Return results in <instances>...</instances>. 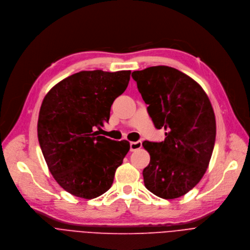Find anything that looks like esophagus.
Returning <instances> with one entry per match:
<instances>
[{"instance_id": "obj_1", "label": "esophagus", "mask_w": 250, "mask_h": 250, "mask_svg": "<svg viewBox=\"0 0 250 250\" xmlns=\"http://www.w3.org/2000/svg\"><path fill=\"white\" fill-rule=\"evenodd\" d=\"M142 147V142L138 141V142H131L130 143V151L131 152H135L138 151Z\"/></svg>"}]
</instances>
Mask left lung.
I'll return each instance as SVG.
<instances>
[{
  "label": "left lung",
  "instance_id": "1",
  "mask_svg": "<svg viewBox=\"0 0 250 250\" xmlns=\"http://www.w3.org/2000/svg\"><path fill=\"white\" fill-rule=\"evenodd\" d=\"M148 104L161 143L145 141L151 161L143 170L146 188L164 199L183 196L205 174L215 146L216 118L210 99L192 78L167 66L132 73Z\"/></svg>",
  "mask_w": 250,
  "mask_h": 250
}]
</instances>
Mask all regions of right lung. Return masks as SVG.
<instances>
[{"label": "right lung", "instance_id": "right-lung-1", "mask_svg": "<svg viewBox=\"0 0 250 250\" xmlns=\"http://www.w3.org/2000/svg\"><path fill=\"white\" fill-rule=\"evenodd\" d=\"M130 75L82 71L55 84L43 99L37 123L41 151L54 179L74 196L93 199L105 193L129 152V142L114 143L93 128L109 120Z\"/></svg>", "mask_w": 250, "mask_h": 250}]
</instances>
